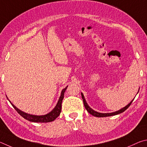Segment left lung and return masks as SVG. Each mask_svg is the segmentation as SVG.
<instances>
[{
    "mask_svg": "<svg viewBox=\"0 0 147 147\" xmlns=\"http://www.w3.org/2000/svg\"><path fill=\"white\" fill-rule=\"evenodd\" d=\"M81 96H82V99H83V102H84V107H85V109H86L87 111H88V112H89L90 114H92V115H94V116L97 117H109V116H112V115H115L121 114V113L125 112V110H127L128 108L130 106V105L132 104V102L133 101V100H132V101H131L128 105H127V106L125 107L124 108H123L122 109L118 110V111H117V112H113V113H107V114H102V113H99V112H97L94 111V110H92L91 108L88 106V104L86 103V102L85 101V99H84V96H83V94H81Z\"/></svg>",
    "mask_w": 147,
    "mask_h": 147,
    "instance_id": "1",
    "label": "left lung"
}]
</instances>
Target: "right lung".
Instances as JSON below:
<instances>
[{
  "label": "right lung",
  "instance_id": "add662e5",
  "mask_svg": "<svg viewBox=\"0 0 147 147\" xmlns=\"http://www.w3.org/2000/svg\"><path fill=\"white\" fill-rule=\"evenodd\" d=\"M66 86L65 88L63 89L62 90L60 98H59L56 107L54 108V109L52 110V111L50 112L49 114H46L45 115H31V114H26V113L23 112L21 110H20L19 109H18L17 108L14 106L11 102L10 103L11 104L13 107L16 110V111L19 113V114L21 115L22 117H24V119H27L30 121L32 122H37V123H48V122H51L55 120L57 117L60 113L61 112V107H62V101H63V99L64 98V92H65L67 88Z\"/></svg>",
  "mask_w": 147,
  "mask_h": 147
}]
</instances>
